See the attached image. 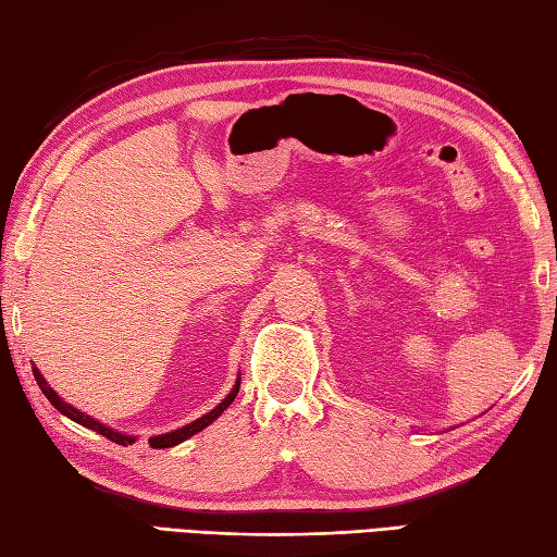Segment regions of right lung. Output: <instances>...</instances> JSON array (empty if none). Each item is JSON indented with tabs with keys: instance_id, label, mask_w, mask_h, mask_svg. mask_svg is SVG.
Returning <instances> with one entry per match:
<instances>
[{
	"instance_id": "obj_1",
	"label": "right lung",
	"mask_w": 557,
	"mask_h": 557,
	"mask_svg": "<svg viewBox=\"0 0 557 557\" xmlns=\"http://www.w3.org/2000/svg\"><path fill=\"white\" fill-rule=\"evenodd\" d=\"M33 376H36V381H38V386H40L42 394H46V398L52 403L54 408H58V410L62 412V416H67L70 420L84 424V428H89V430H94V432H98V434H103L106 440H111V442H115V444L127 446V444L135 442V437H127V434H120V432H115V430H111V428H106V424H101L98 420H94V418H89V416H84V412L72 408L70 403H64V400L48 386V381L42 379V374L38 372L36 367H33ZM238 384H242V381H236V386H234L232 394H228V396L220 403V406L207 412V416H202L200 420L185 424V428H181V430H176V432H169V434H159V437H151V440H149L151 449H169V446H176V444L185 442L188 437H193V434H198L200 430H205L207 424H212V420L220 418L222 412H224L228 406H232V400H234L236 394H238Z\"/></svg>"
}]
</instances>
